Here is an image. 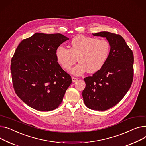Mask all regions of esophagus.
I'll list each match as a JSON object with an SVG mask.
<instances>
[{
    "label": "esophagus",
    "mask_w": 146,
    "mask_h": 146,
    "mask_svg": "<svg viewBox=\"0 0 146 146\" xmlns=\"http://www.w3.org/2000/svg\"><path fill=\"white\" fill-rule=\"evenodd\" d=\"M72 81L73 82H76L77 80V78H76V77H72Z\"/></svg>",
    "instance_id": "1"
}]
</instances>
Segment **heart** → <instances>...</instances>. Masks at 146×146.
<instances>
[{"label": "heart", "mask_w": 146, "mask_h": 146, "mask_svg": "<svg viewBox=\"0 0 146 146\" xmlns=\"http://www.w3.org/2000/svg\"><path fill=\"white\" fill-rule=\"evenodd\" d=\"M111 51L110 43L105 39L86 36L74 37L70 48L63 44L56 49L57 60L63 69L69 70L77 61L80 62L71 70L77 76L88 71L90 73L100 70L108 61Z\"/></svg>", "instance_id": "b5f03b06"}]
</instances>
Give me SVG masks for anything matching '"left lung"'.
<instances>
[{
    "label": "left lung",
    "mask_w": 146,
    "mask_h": 146,
    "mask_svg": "<svg viewBox=\"0 0 146 146\" xmlns=\"http://www.w3.org/2000/svg\"><path fill=\"white\" fill-rule=\"evenodd\" d=\"M93 35L106 37L110 44L111 51L102 69L84 79L86 87L82 96L87 108L104 111L119 103L130 88L134 76V56L120 35L101 32Z\"/></svg>",
    "instance_id": "8db88e82"
}]
</instances>
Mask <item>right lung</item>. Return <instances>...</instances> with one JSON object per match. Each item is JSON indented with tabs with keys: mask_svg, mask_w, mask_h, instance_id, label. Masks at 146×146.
I'll list each match as a JSON object with an SVG mask.
<instances>
[{
	"mask_svg": "<svg viewBox=\"0 0 146 146\" xmlns=\"http://www.w3.org/2000/svg\"><path fill=\"white\" fill-rule=\"evenodd\" d=\"M68 39L60 33H36L16 48L11 64L13 86L31 108L48 111L62 102L72 77L57 62L55 51Z\"/></svg>",
	"mask_w": 146,
	"mask_h": 146,
	"instance_id": "add662e5",
	"label": "right lung"
}]
</instances>
